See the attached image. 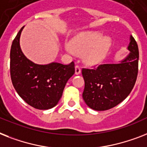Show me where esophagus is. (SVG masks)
<instances>
[{
  "instance_id": "34e87169",
  "label": "esophagus",
  "mask_w": 147,
  "mask_h": 147,
  "mask_svg": "<svg viewBox=\"0 0 147 147\" xmlns=\"http://www.w3.org/2000/svg\"><path fill=\"white\" fill-rule=\"evenodd\" d=\"M81 71H82V69H81V66H80L79 65H76V75H78V74L81 73Z\"/></svg>"
}]
</instances>
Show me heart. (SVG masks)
Here are the masks:
<instances>
[{
  "mask_svg": "<svg viewBox=\"0 0 147 147\" xmlns=\"http://www.w3.org/2000/svg\"><path fill=\"white\" fill-rule=\"evenodd\" d=\"M110 46L111 39L109 37H102L100 33L85 32L71 40V45H65V50L71 54H84L87 63L95 64L104 59Z\"/></svg>",
  "mask_w": 147,
  "mask_h": 147,
  "instance_id": "heart-1",
  "label": "heart"
}]
</instances>
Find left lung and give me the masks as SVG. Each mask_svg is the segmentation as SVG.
Segmentation results:
<instances>
[{"instance_id": "left-lung-1", "label": "left lung", "mask_w": 147, "mask_h": 147, "mask_svg": "<svg viewBox=\"0 0 147 147\" xmlns=\"http://www.w3.org/2000/svg\"><path fill=\"white\" fill-rule=\"evenodd\" d=\"M130 54L120 63L100 64L82 69L84 89L82 96L90 108L104 111L113 108L127 97L135 84L138 73L139 51L131 36Z\"/></svg>"}]
</instances>
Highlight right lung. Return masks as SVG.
Instances as JSON below:
<instances>
[{
    "mask_svg": "<svg viewBox=\"0 0 147 147\" xmlns=\"http://www.w3.org/2000/svg\"><path fill=\"white\" fill-rule=\"evenodd\" d=\"M24 26L18 32L10 50V77L18 94L38 109L54 107L61 98L65 84L75 73V63L38 65L28 59L20 46Z\"/></svg>",
    "mask_w": 147,
    "mask_h": 147,
    "instance_id": "right-lung-1",
    "label": "right lung"
}]
</instances>
